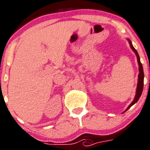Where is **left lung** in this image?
<instances>
[{"instance_id": "1", "label": "left lung", "mask_w": 150, "mask_h": 150, "mask_svg": "<svg viewBox=\"0 0 150 150\" xmlns=\"http://www.w3.org/2000/svg\"><path fill=\"white\" fill-rule=\"evenodd\" d=\"M127 40L129 41L130 47H131V49L132 50V51L135 52V55H136V57H137V61H138V69H139V73H138V83H137L136 92H135V98H134V100H132V103L129 105V107H127V110H126L124 112L127 111V110H128L130 107H132V105L135 104V103H136L138 100H139L140 97H141V94H142V92H143V88H144V69H143L142 64H141V61H140L139 54H138L137 50H135V49L134 48L133 46H132V42H131V40H130L129 38H127Z\"/></svg>"}]
</instances>
